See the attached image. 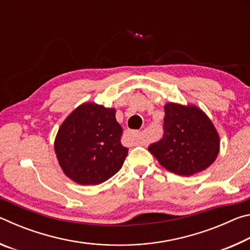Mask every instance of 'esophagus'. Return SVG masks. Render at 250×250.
Wrapping results in <instances>:
<instances>
[{
    "label": "esophagus",
    "mask_w": 250,
    "mask_h": 250,
    "mask_svg": "<svg viewBox=\"0 0 250 250\" xmlns=\"http://www.w3.org/2000/svg\"><path fill=\"white\" fill-rule=\"evenodd\" d=\"M130 135L134 139L135 142H138V143H142L141 135H140V132H139V131H132V132L130 133Z\"/></svg>",
    "instance_id": "1"
}]
</instances>
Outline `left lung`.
Instances as JSON below:
<instances>
[{
  "label": "left lung",
  "mask_w": 250,
  "mask_h": 250,
  "mask_svg": "<svg viewBox=\"0 0 250 250\" xmlns=\"http://www.w3.org/2000/svg\"><path fill=\"white\" fill-rule=\"evenodd\" d=\"M164 134L149 151L167 171L191 176L216 160L219 135L213 122L196 105L168 103L164 105Z\"/></svg>",
  "instance_id": "8db88e82"
}]
</instances>
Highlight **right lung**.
Wrapping results in <instances>:
<instances>
[{
	"label": "right lung",
	"instance_id": "right-lung-1",
	"mask_svg": "<svg viewBox=\"0 0 250 250\" xmlns=\"http://www.w3.org/2000/svg\"><path fill=\"white\" fill-rule=\"evenodd\" d=\"M116 109L84 103L66 118L55 138V153L62 172L80 185H97L120 170L128 147Z\"/></svg>",
	"mask_w": 250,
	"mask_h": 250
}]
</instances>
